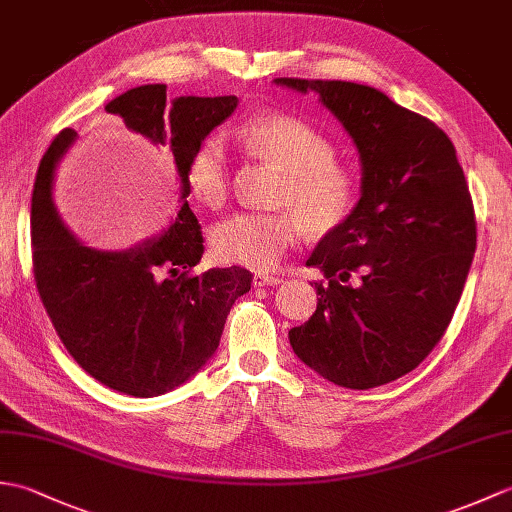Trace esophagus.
I'll return each instance as SVG.
<instances>
[{
    "mask_svg": "<svg viewBox=\"0 0 512 512\" xmlns=\"http://www.w3.org/2000/svg\"><path fill=\"white\" fill-rule=\"evenodd\" d=\"M281 277H275V275H266V273H257L255 277H253V284L257 286V288H264V286H277V284H281Z\"/></svg>",
    "mask_w": 512,
    "mask_h": 512,
    "instance_id": "1",
    "label": "esophagus"
}]
</instances>
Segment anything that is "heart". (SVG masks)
<instances>
[{
	"label": "heart",
	"instance_id": "heart-1",
	"mask_svg": "<svg viewBox=\"0 0 512 512\" xmlns=\"http://www.w3.org/2000/svg\"><path fill=\"white\" fill-rule=\"evenodd\" d=\"M242 147L279 171L277 213H237L211 233L213 255L253 270L277 266L301 231L323 237L350 220L358 200L356 173L336 160L332 140L290 114H259L237 129ZM187 184L202 204L217 209L231 191V156L222 136L202 138L187 162Z\"/></svg>",
	"mask_w": 512,
	"mask_h": 512
}]
</instances>
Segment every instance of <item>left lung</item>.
Listing matches in <instances>:
<instances>
[{"label": "left lung", "mask_w": 512, "mask_h": 512, "mask_svg": "<svg viewBox=\"0 0 512 512\" xmlns=\"http://www.w3.org/2000/svg\"><path fill=\"white\" fill-rule=\"evenodd\" d=\"M317 92L361 154V200L308 259L312 317L288 332L330 383L369 389L416 369L447 332L477 244L473 200L442 129L369 85L275 79Z\"/></svg>", "instance_id": "left-lung-1"}]
</instances>
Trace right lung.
Wrapping results in <instances>:
<instances>
[{
    "instance_id": "add662e5",
    "label": "right lung",
    "mask_w": 512,
    "mask_h": 512,
    "mask_svg": "<svg viewBox=\"0 0 512 512\" xmlns=\"http://www.w3.org/2000/svg\"><path fill=\"white\" fill-rule=\"evenodd\" d=\"M237 96L167 99V85H140L105 105L127 132L173 158L180 211L165 233L123 253L81 244L54 209L52 180L74 143L63 129L41 158L30 209L32 273L43 308L70 356L92 378L127 396H160L215 354L228 312L250 290V270L191 275L204 253L189 209L187 162L202 138L235 112Z\"/></svg>"
}]
</instances>
